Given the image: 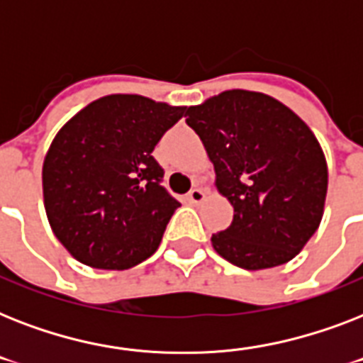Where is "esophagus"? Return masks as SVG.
<instances>
[{
    "label": "esophagus",
    "instance_id": "34e87169",
    "mask_svg": "<svg viewBox=\"0 0 363 363\" xmlns=\"http://www.w3.org/2000/svg\"><path fill=\"white\" fill-rule=\"evenodd\" d=\"M205 196H207V194H205L201 188H192V190L188 192L186 201H188V203H192V205H198V203H201V201H203Z\"/></svg>",
    "mask_w": 363,
    "mask_h": 363
}]
</instances>
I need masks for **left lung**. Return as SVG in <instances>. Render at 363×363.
<instances>
[{"instance_id": "obj_1", "label": "left lung", "mask_w": 363, "mask_h": 363, "mask_svg": "<svg viewBox=\"0 0 363 363\" xmlns=\"http://www.w3.org/2000/svg\"><path fill=\"white\" fill-rule=\"evenodd\" d=\"M186 116L215 165L216 190L233 205L213 248L248 271L290 262L324 215L328 164L315 133L279 99L248 90L213 96Z\"/></svg>"}]
</instances>
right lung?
Returning a JSON list of instances; mask_svg holds the SVG:
<instances>
[{
	"instance_id": "add662e5",
	"label": "right lung",
	"mask_w": 363,
	"mask_h": 363,
	"mask_svg": "<svg viewBox=\"0 0 363 363\" xmlns=\"http://www.w3.org/2000/svg\"><path fill=\"white\" fill-rule=\"evenodd\" d=\"M184 115L186 107L111 94L60 128L43 162V199L73 258L122 271L156 252L181 203L160 184L152 150Z\"/></svg>"
}]
</instances>
